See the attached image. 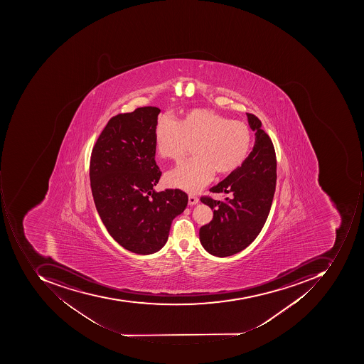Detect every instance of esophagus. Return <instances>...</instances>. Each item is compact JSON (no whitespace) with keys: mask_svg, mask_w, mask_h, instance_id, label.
I'll list each match as a JSON object with an SVG mask.
<instances>
[{"mask_svg":"<svg viewBox=\"0 0 364 364\" xmlns=\"http://www.w3.org/2000/svg\"><path fill=\"white\" fill-rule=\"evenodd\" d=\"M198 202H199V199L196 196L189 195V197H188V205H197Z\"/></svg>","mask_w":364,"mask_h":364,"instance_id":"1","label":"esophagus"}]
</instances>
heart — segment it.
I'll return each instance as SVG.
<instances>
[{
  "label": "heart",
  "instance_id": "1",
  "mask_svg": "<svg viewBox=\"0 0 364 364\" xmlns=\"http://www.w3.org/2000/svg\"><path fill=\"white\" fill-rule=\"evenodd\" d=\"M154 138L157 153L177 162L196 143L198 155L166 176L167 185L189 193L209 183L215 171L220 175L236 171L245 162L252 145L247 124L208 109L189 110L181 124L169 117H161Z\"/></svg>",
  "mask_w": 364,
  "mask_h": 364
}]
</instances>
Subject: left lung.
I'll use <instances>...</instances> for the list:
<instances>
[{
  "label": "left lung",
  "instance_id": "1",
  "mask_svg": "<svg viewBox=\"0 0 364 364\" xmlns=\"http://www.w3.org/2000/svg\"><path fill=\"white\" fill-rule=\"evenodd\" d=\"M247 114L255 145L245 162L211 193L230 195L224 200L202 197L213 210V219L199 230L200 242L209 254L228 257L245 250L264 228L270 212L277 181V159L272 141L255 114Z\"/></svg>",
  "mask_w": 364,
  "mask_h": 364
}]
</instances>
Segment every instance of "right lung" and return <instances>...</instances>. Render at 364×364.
Here are the masks:
<instances>
[{
    "instance_id": "right-lung-1",
    "label": "right lung",
    "mask_w": 364,
    "mask_h": 364,
    "mask_svg": "<svg viewBox=\"0 0 364 364\" xmlns=\"http://www.w3.org/2000/svg\"><path fill=\"white\" fill-rule=\"evenodd\" d=\"M159 108L141 107L112 117L92 151L90 179L100 219L119 245L139 255L159 252L171 222L187 207L179 189L154 191V131Z\"/></svg>"
}]
</instances>
